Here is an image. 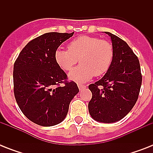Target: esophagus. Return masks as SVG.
<instances>
[{
	"instance_id": "esophagus-1",
	"label": "esophagus",
	"mask_w": 153,
	"mask_h": 153,
	"mask_svg": "<svg viewBox=\"0 0 153 153\" xmlns=\"http://www.w3.org/2000/svg\"><path fill=\"white\" fill-rule=\"evenodd\" d=\"M78 86H79V89L80 90V91L86 87V86H85V85H82V84H80V83H78Z\"/></svg>"
}]
</instances>
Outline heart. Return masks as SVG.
<instances>
[{
    "label": "heart",
    "instance_id": "heart-1",
    "mask_svg": "<svg viewBox=\"0 0 153 153\" xmlns=\"http://www.w3.org/2000/svg\"><path fill=\"white\" fill-rule=\"evenodd\" d=\"M67 48H58L55 51V62L61 69L68 71L79 59L81 64L69 74L70 79L76 82H86L94 75L105 74L110 67L114 58L111 44L97 37H77L70 42Z\"/></svg>",
    "mask_w": 153,
    "mask_h": 153
}]
</instances>
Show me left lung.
Here are the masks:
<instances>
[{
	"mask_svg": "<svg viewBox=\"0 0 153 153\" xmlns=\"http://www.w3.org/2000/svg\"><path fill=\"white\" fill-rule=\"evenodd\" d=\"M114 58L104 76L89 89L92 98L88 109L94 120L113 123L126 117L137 101L142 75L137 56L126 42L110 32Z\"/></svg>",
	"mask_w": 153,
	"mask_h": 153,
	"instance_id": "left-lung-1",
	"label": "left lung"
}]
</instances>
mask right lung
<instances>
[{
  "label": "right lung",
  "instance_id": "right-lung-1",
  "mask_svg": "<svg viewBox=\"0 0 153 153\" xmlns=\"http://www.w3.org/2000/svg\"><path fill=\"white\" fill-rule=\"evenodd\" d=\"M74 34L48 32L27 43L13 67V91L20 110L32 122L52 126L66 117L79 93L74 81L57 65L55 52Z\"/></svg>",
  "mask_w": 153,
  "mask_h": 153
}]
</instances>
